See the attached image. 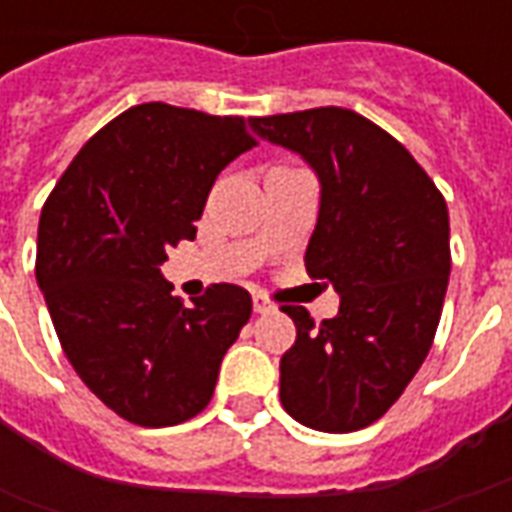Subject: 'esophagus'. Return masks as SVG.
Here are the masks:
<instances>
[{"label":"esophagus","instance_id":"1","mask_svg":"<svg viewBox=\"0 0 512 512\" xmlns=\"http://www.w3.org/2000/svg\"><path fill=\"white\" fill-rule=\"evenodd\" d=\"M252 307H255L257 315H266V312H274V304H271V299H266L263 293H255V296H252Z\"/></svg>","mask_w":512,"mask_h":512}]
</instances>
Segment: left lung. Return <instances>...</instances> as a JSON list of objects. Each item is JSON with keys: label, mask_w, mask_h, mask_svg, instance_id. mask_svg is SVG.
Wrapping results in <instances>:
<instances>
[{"label": "left lung", "mask_w": 512, "mask_h": 512, "mask_svg": "<svg viewBox=\"0 0 512 512\" xmlns=\"http://www.w3.org/2000/svg\"><path fill=\"white\" fill-rule=\"evenodd\" d=\"M252 128L318 175L304 266L340 293L337 315L321 323L304 307H282L296 343L279 362V400L312 430L367 428L433 343L450 279L447 202L395 136L351 109L255 117Z\"/></svg>", "instance_id": "1"}]
</instances>
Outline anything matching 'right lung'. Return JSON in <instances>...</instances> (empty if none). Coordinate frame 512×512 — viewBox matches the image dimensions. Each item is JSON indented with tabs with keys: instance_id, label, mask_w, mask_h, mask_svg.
Returning a JSON list of instances; mask_svg holds the SVG:
<instances>
[{
	"instance_id": "obj_1",
	"label": "right lung",
	"mask_w": 512,
	"mask_h": 512,
	"mask_svg": "<svg viewBox=\"0 0 512 512\" xmlns=\"http://www.w3.org/2000/svg\"><path fill=\"white\" fill-rule=\"evenodd\" d=\"M257 145L244 117L131 106L76 153L43 205L35 277L62 351L95 397L142 428L197 417L252 315L238 285L186 307L161 263L194 241L213 180Z\"/></svg>"
}]
</instances>
